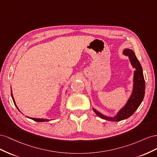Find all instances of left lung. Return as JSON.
I'll return each instance as SVG.
<instances>
[{
    "label": "left lung",
    "instance_id": "left-lung-1",
    "mask_svg": "<svg viewBox=\"0 0 157 157\" xmlns=\"http://www.w3.org/2000/svg\"><path fill=\"white\" fill-rule=\"evenodd\" d=\"M122 54L128 57L132 67L135 69L133 76L132 90L129 98L128 99L125 105L121 108L113 117L103 115L92 107L93 111L99 117L109 121L118 122L131 117L140 105L145 96V83L143 69L140 61L137 59L134 52L130 48H124L122 51Z\"/></svg>",
    "mask_w": 157,
    "mask_h": 157
}]
</instances>
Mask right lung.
I'll list each match as a JSON object with an SVG mask.
<instances>
[{
	"mask_svg": "<svg viewBox=\"0 0 157 157\" xmlns=\"http://www.w3.org/2000/svg\"><path fill=\"white\" fill-rule=\"evenodd\" d=\"M65 94H66V92H65ZM11 96H12V99H13V103H14V105H16V107H17V109H18V111H20V109H18V107H17V105L16 104V101H15V100H14V98H13V94H12V88H11ZM21 112V111H20ZM23 114V113H22ZM27 118H30V119H32V120H33V121H36V122H48L49 121H50V120H52V119H48V118H32V117H27V116H26Z\"/></svg>",
	"mask_w": 157,
	"mask_h": 157,
	"instance_id": "add662e5",
	"label": "right lung"
}]
</instances>
